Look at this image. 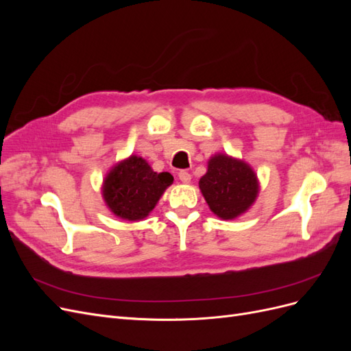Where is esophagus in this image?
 I'll return each mask as SVG.
<instances>
[{
  "instance_id": "obj_1",
  "label": "esophagus",
  "mask_w": 351,
  "mask_h": 351,
  "mask_svg": "<svg viewBox=\"0 0 351 351\" xmlns=\"http://www.w3.org/2000/svg\"><path fill=\"white\" fill-rule=\"evenodd\" d=\"M178 178H180V182L187 184V183H190V180H192V176H190V173H187V171H180Z\"/></svg>"
}]
</instances>
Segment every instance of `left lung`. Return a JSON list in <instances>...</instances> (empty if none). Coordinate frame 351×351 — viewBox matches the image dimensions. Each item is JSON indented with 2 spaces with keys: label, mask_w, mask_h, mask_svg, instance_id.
Listing matches in <instances>:
<instances>
[{
  "label": "left lung",
  "mask_w": 351,
  "mask_h": 351,
  "mask_svg": "<svg viewBox=\"0 0 351 351\" xmlns=\"http://www.w3.org/2000/svg\"><path fill=\"white\" fill-rule=\"evenodd\" d=\"M199 189L209 209L221 219H234L247 212L259 195V180L243 159L227 154L209 158Z\"/></svg>",
  "instance_id": "left-lung-1"
}]
</instances>
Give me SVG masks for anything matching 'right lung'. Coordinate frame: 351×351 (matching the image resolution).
I'll return each instance as SVG.
<instances>
[{
    "label": "right lung",
    "mask_w": 351,
    "mask_h": 351,
    "mask_svg": "<svg viewBox=\"0 0 351 351\" xmlns=\"http://www.w3.org/2000/svg\"><path fill=\"white\" fill-rule=\"evenodd\" d=\"M173 182L169 173H155L146 159L130 155L105 176L102 197L117 218L141 221L151 214Z\"/></svg>",
    "instance_id": "right-lung-1"
}]
</instances>
